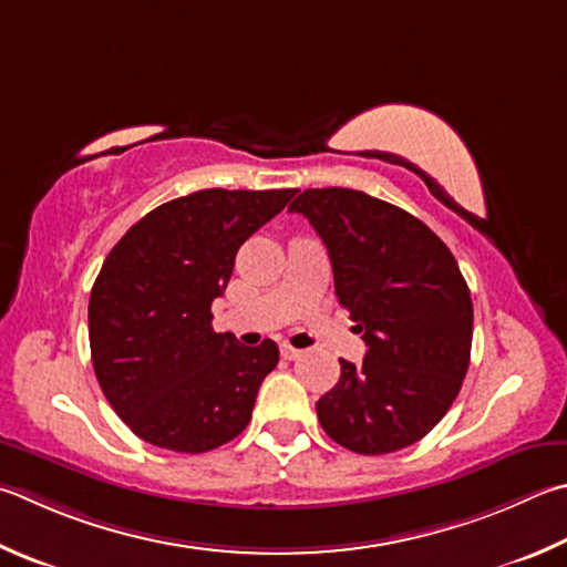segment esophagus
Instances as JSON below:
<instances>
[{
  "instance_id": "1",
  "label": "esophagus",
  "mask_w": 567,
  "mask_h": 567,
  "mask_svg": "<svg viewBox=\"0 0 567 567\" xmlns=\"http://www.w3.org/2000/svg\"><path fill=\"white\" fill-rule=\"evenodd\" d=\"M280 352L285 359H300L302 357V349H295L292 344H282Z\"/></svg>"
}]
</instances>
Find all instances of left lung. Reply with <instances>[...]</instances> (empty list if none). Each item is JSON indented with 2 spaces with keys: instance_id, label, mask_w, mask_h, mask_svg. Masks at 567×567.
I'll list each match as a JSON object with an SVG mask.
<instances>
[{
  "instance_id": "left-lung-1",
  "label": "left lung",
  "mask_w": 567,
  "mask_h": 567,
  "mask_svg": "<svg viewBox=\"0 0 567 567\" xmlns=\"http://www.w3.org/2000/svg\"><path fill=\"white\" fill-rule=\"evenodd\" d=\"M290 213L327 245L339 305L367 344L362 364L339 359L319 424L364 456L416 444L454 404L471 362L473 305L456 257L414 215L362 190L310 188Z\"/></svg>"
}]
</instances>
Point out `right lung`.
<instances>
[{"label": "right lung", "mask_w": 567, "mask_h": 567, "mask_svg": "<svg viewBox=\"0 0 567 567\" xmlns=\"http://www.w3.org/2000/svg\"><path fill=\"white\" fill-rule=\"evenodd\" d=\"M295 195L198 190L158 205L113 245L89 300L99 386L133 434L181 454L228 444L250 424L272 339L245 347L213 332V300L240 245Z\"/></svg>", "instance_id": "right-lung-1"}]
</instances>
